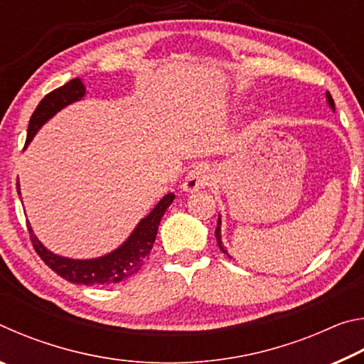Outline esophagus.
I'll use <instances>...</instances> for the list:
<instances>
[{
  "label": "esophagus",
  "mask_w": 364,
  "mask_h": 364,
  "mask_svg": "<svg viewBox=\"0 0 364 364\" xmlns=\"http://www.w3.org/2000/svg\"><path fill=\"white\" fill-rule=\"evenodd\" d=\"M210 178H212L210 167H208L207 164H197L196 167H193L188 171L181 188L183 191H186V193H194V191L205 188L208 181H210Z\"/></svg>",
  "instance_id": "34e87169"
}]
</instances>
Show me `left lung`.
I'll use <instances>...</instances> for the list:
<instances>
[{"instance_id": "left-lung-1", "label": "left lung", "mask_w": 364, "mask_h": 364, "mask_svg": "<svg viewBox=\"0 0 364 364\" xmlns=\"http://www.w3.org/2000/svg\"><path fill=\"white\" fill-rule=\"evenodd\" d=\"M326 97H328V104H329V106H331V109H332V110H334V109H336V106H334V100H332V96H331L329 93H326ZM220 225H221V220L218 218V223H217V230H215V237H217V244H218V247H220V250H221V252H223V254H226L228 257H230V254H228V252H226V249L223 247V244H221V232H220V230H221V228H220Z\"/></svg>"}]
</instances>
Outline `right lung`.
Segmentation results:
<instances>
[{"instance_id": "add662e5", "label": "right lung", "mask_w": 364, "mask_h": 364, "mask_svg": "<svg viewBox=\"0 0 364 364\" xmlns=\"http://www.w3.org/2000/svg\"><path fill=\"white\" fill-rule=\"evenodd\" d=\"M85 96V86L80 78H73L69 83H65L60 88L48 93L36 106L35 112L30 117L28 132L26 146L32 141L35 133L40 130L43 123H46L51 117L64 109L69 104L80 101ZM17 193L21 196L19 181H17ZM175 199V194L170 193L160 199L159 204L152 208V212L147 215L134 228L132 236L123 242L119 249H115L110 254L91 258V260H72V258L59 257L53 252H49L43 245L32 231V226L28 225L30 241L33 244L36 254L45 262L54 273H58L65 281L75 282V284L85 286H109L117 282L125 281L136 274L144 267V263L149 260V254L152 250L154 241H156L157 230L162 220L164 213L167 212L171 202Z\"/></svg>"}]
</instances>
